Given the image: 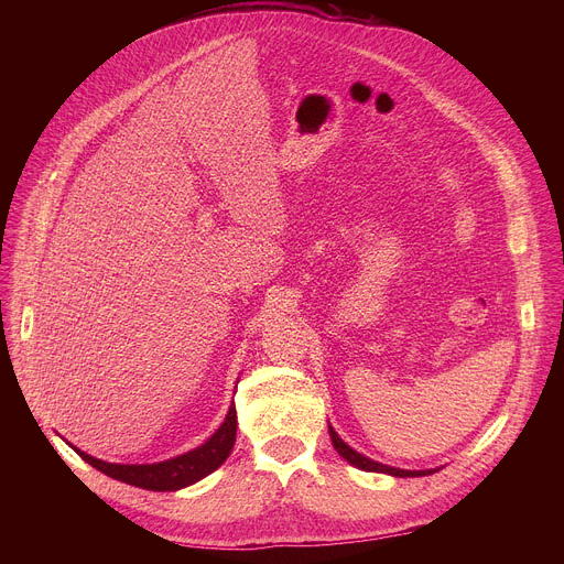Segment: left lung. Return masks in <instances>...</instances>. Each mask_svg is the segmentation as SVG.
<instances>
[{"label":"left lung","instance_id":"obj_1","mask_svg":"<svg viewBox=\"0 0 564 564\" xmlns=\"http://www.w3.org/2000/svg\"><path fill=\"white\" fill-rule=\"evenodd\" d=\"M330 440H333V446L337 448V453L348 459L352 466L361 468V470H375V473H388V475H394V477H420V475H429L433 470H401V468H392V466H386V464H379V462H372L368 457H364L361 453L352 451L337 433L335 429L330 426Z\"/></svg>","mask_w":564,"mask_h":564}]
</instances>
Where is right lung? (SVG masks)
I'll use <instances>...</instances> for the list:
<instances>
[{
	"label": "right lung",
	"mask_w": 564,
	"mask_h": 564,
	"mask_svg": "<svg viewBox=\"0 0 564 564\" xmlns=\"http://www.w3.org/2000/svg\"><path fill=\"white\" fill-rule=\"evenodd\" d=\"M234 442H236V409L231 406L220 429L203 446L160 464H109L83 451H77L75 446L73 448L94 468H98L100 473L113 479L124 481V485L140 487L147 491H178L203 479L212 470H216L229 457Z\"/></svg>",
	"instance_id": "1"
}]
</instances>
